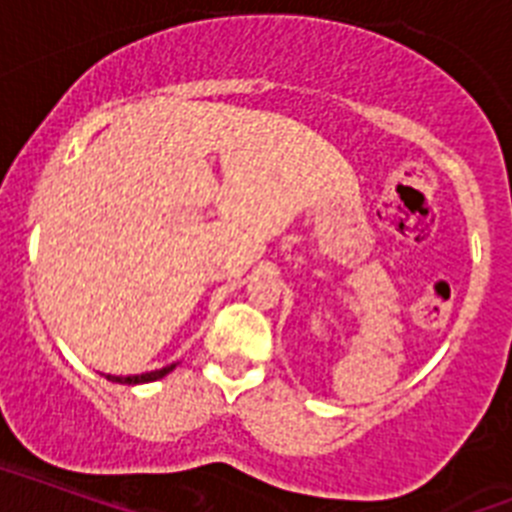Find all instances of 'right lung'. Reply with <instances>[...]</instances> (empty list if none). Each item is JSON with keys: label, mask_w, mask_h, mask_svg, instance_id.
<instances>
[{"label": "right lung", "mask_w": 512, "mask_h": 512, "mask_svg": "<svg viewBox=\"0 0 512 512\" xmlns=\"http://www.w3.org/2000/svg\"><path fill=\"white\" fill-rule=\"evenodd\" d=\"M176 364H169V367H161V369H153V372H143V375H106V380L111 382H119V385H143V382H153V380H161V377H166L174 369Z\"/></svg>", "instance_id": "obj_1"}]
</instances>
